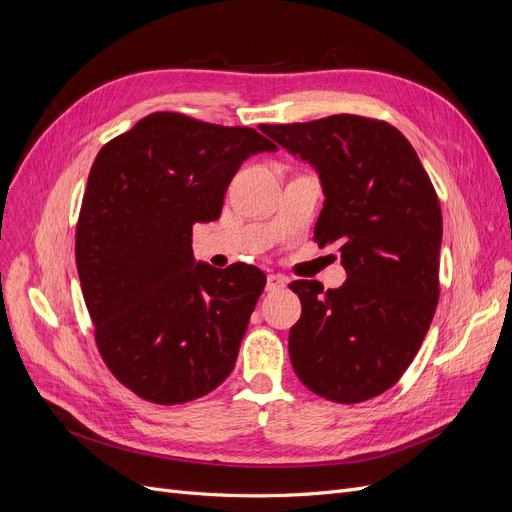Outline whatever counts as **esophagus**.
Listing matches in <instances>:
<instances>
[{"mask_svg": "<svg viewBox=\"0 0 512 512\" xmlns=\"http://www.w3.org/2000/svg\"><path fill=\"white\" fill-rule=\"evenodd\" d=\"M284 286H286V277L275 275V273L267 275V290L269 292H277V290H282Z\"/></svg>", "mask_w": 512, "mask_h": 512, "instance_id": "obj_1", "label": "esophagus"}]
</instances>
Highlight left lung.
Instances as JSON below:
<instances>
[{"label": "left lung", "mask_w": 512, "mask_h": 512, "mask_svg": "<svg viewBox=\"0 0 512 512\" xmlns=\"http://www.w3.org/2000/svg\"><path fill=\"white\" fill-rule=\"evenodd\" d=\"M320 177V247L337 245L348 280L324 290L292 282L301 318L290 329L294 374L320 397L359 404L401 378L440 297L442 211L408 138L386 121L331 115L262 126Z\"/></svg>", "instance_id": "left-lung-1"}]
</instances>
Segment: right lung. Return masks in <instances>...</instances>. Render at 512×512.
Segmentation results:
<instances>
[{"mask_svg": "<svg viewBox=\"0 0 512 512\" xmlns=\"http://www.w3.org/2000/svg\"><path fill=\"white\" fill-rule=\"evenodd\" d=\"M277 147L252 128L151 113L89 170L76 269L106 367L153 404L211 393L235 367L267 277L196 262L192 226L220 218L228 183Z\"/></svg>", "mask_w": 512, "mask_h": 512, "instance_id": "add662e5", "label": "right lung"}]
</instances>
